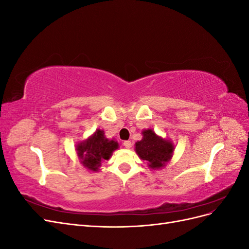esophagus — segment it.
Listing matches in <instances>:
<instances>
[{"instance_id": "34e87169", "label": "esophagus", "mask_w": 249, "mask_h": 249, "mask_svg": "<svg viewBox=\"0 0 249 249\" xmlns=\"http://www.w3.org/2000/svg\"><path fill=\"white\" fill-rule=\"evenodd\" d=\"M124 146L125 148H131V147H132L131 141H124Z\"/></svg>"}]
</instances>
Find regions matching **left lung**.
<instances>
[{
    "mask_svg": "<svg viewBox=\"0 0 249 249\" xmlns=\"http://www.w3.org/2000/svg\"><path fill=\"white\" fill-rule=\"evenodd\" d=\"M142 135V139L135 143V150L140 159L146 161L152 169L164 167L170 161L175 150L173 143L158 136L152 129L143 130Z\"/></svg>",
    "mask_w": 249,
    "mask_h": 249,
    "instance_id": "8db88e82",
    "label": "left lung"
}]
</instances>
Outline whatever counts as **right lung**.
<instances>
[{
	"mask_svg": "<svg viewBox=\"0 0 249 249\" xmlns=\"http://www.w3.org/2000/svg\"><path fill=\"white\" fill-rule=\"evenodd\" d=\"M76 147L83 166L97 171L102 161L109 160L112 153L118 148V143L106 138L104 131L97 129L88 139L79 142Z\"/></svg>",
	"mask_w": 249,
	"mask_h": 249,
	"instance_id": "1",
	"label": "right lung"
}]
</instances>
